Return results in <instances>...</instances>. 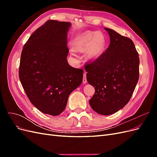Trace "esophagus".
<instances>
[{"instance_id":"obj_1","label":"esophagus","mask_w":157,"mask_h":157,"mask_svg":"<svg viewBox=\"0 0 157 157\" xmlns=\"http://www.w3.org/2000/svg\"><path fill=\"white\" fill-rule=\"evenodd\" d=\"M82 81H83V83H84V84H86V83L87 82V80H86V73H84L83 74V80H82Z\"/></svg>"}]
</instances>
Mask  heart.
<instances>
[{"label":"heart","instance_id":"1","mask_svg":"<svg viewBox=\"0 0 157 157\" xmlns=\"http://www.w3.org/2000/svg\"><path fill=\"white\" fill-rule=\"evenodd\" d=\"M74 50L84 52L86 51L87 58L96 59L105 48L106 40L100 31H86L76 36L72 42Z\"/></svg>","mask_w":157,"mask_h":157}]
</instances>
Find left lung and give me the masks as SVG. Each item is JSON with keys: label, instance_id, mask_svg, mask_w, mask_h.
I'll return each mask as SVG.
<instances>
[{"label": "left lung", "instance_id": "8db88e82", "mask_svg": "<svg viewBox=\"0 0 157 157\" xmlns=\"http://www.w3.org/2000/svg\"><path fill=\"white\" fill-rule=\"evenodd\" d=\"M110 37L106 50L84 65L86 79L94 86L90 99L94 111L109 115L119 111L130 101L139 79V54L133 41L105 27Z\"/></svg>", "mask_w": 157, "mask_h": 157}]
</instances>
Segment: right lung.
<instances>
[{
    "label": "right lung",
    "instance_id": "1",
    "mask_svg": "<svg viewBox=\"0 0 157 157\" xmlns=\"http://www.w3.org/2000/svg\"><path fill=\"white\" fill-rule=\"evenodd\" d=\"M71 23L48 20L33 33L21 52L19 77L31 103L41 112L59 115L68 97L82 82L83 70L67 56Z\"/></svg>",
    "mask_w": 157,
    "mask_h": 157
}]
</instances>
